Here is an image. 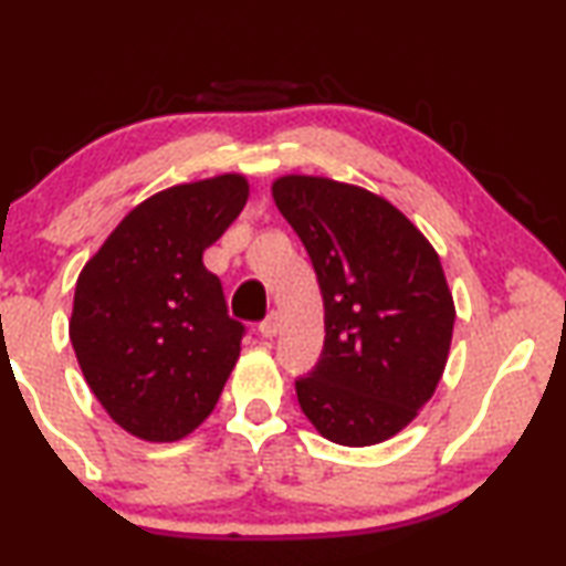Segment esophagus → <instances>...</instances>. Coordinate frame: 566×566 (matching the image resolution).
I'll list each match as a JSON object with an SVG mask.
<instances>
[{
  "label": "esophagus",
  "mask_w": 566,
  "mask_h": 566,
  "mask_svg": "<svg viewBox=\"0 0 566 566\" xmlns=\"http://www.w3.org/2000/svg\"><path fill=\"white\" fill-rule=\"evenodd\" d=\"M277 329H281V316H277L275 312L268 314L265 322H260V335L262 337H268V339L275 337Z\"/></svg>",
  "instance_id": "esophagus-1"
}]
</instances>
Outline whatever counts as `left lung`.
I'll return each mask as SVG.
<instances>
[{
  "mask_svg": "<svg viewBox=\"0 0 566 566\" xmlns=\"http://www.w3.org/2000/svg\"><path fill=\"white\" fill-rule=\"evenodd\" d=\"M273 200L324 298L322 360L296 381L301 412L332 443H384L432 399L451 350L455 304L436 247L360 185L283 175Z\"/></svg>",
  "mask_w": 566,
  "mask_h": 566,
  "instance_id": "obj_1",
  "label": "left lung"
}]
</instances>
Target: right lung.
<instances>
[{
    "instance_id": "1",
    "label": "right lung",
    "mask_w": 566,
    "mask_h": 566,
    "mask_svg": "<svg viewBox=\"0 0 566 566\" xmlns=\"http://www.w3.org/2000/svg\"><path fill=\"white\" fill-rule=\"evenodd\" d=\"M239 172L172 185L123 216L76 277L69 339L111 420L149 443L190 436L242 353L203 252L242 213Z\"/></svg>"
}]
</instances>
